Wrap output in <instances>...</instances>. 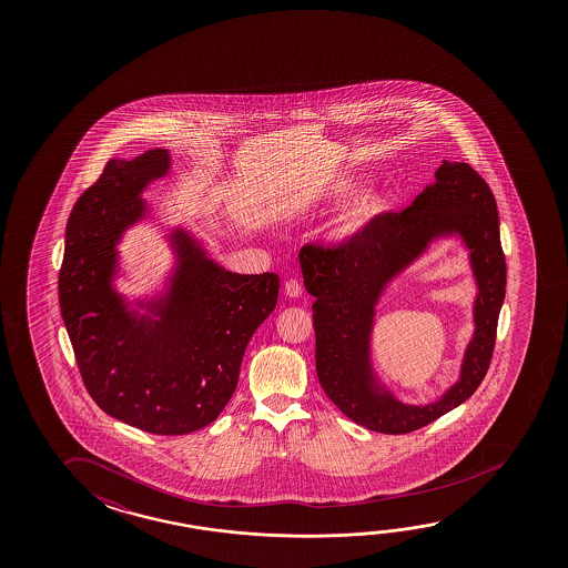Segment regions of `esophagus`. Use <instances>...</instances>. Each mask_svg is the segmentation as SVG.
<instances>
[{
    "instance_id": "34e87169",
    "label": "esophagus",
    "mask_w": 568,
    "mask_h": 568,
    "mask_svg": "<svg viewBox=\"0 0 568 568\" xmlns=\"http://www.w3.org/2000/svg\"><path fill=\"white\" fill-rule=\"evenodd\" d=\"M301 293H303V287H301V283L297 280H287L285 281V295L291 298L301 297Z\"/></svg>"
}]
</instances>
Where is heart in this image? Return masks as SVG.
<instances>
[{"label":"heart","mask_w":568,"mask_h":568,"mask_svg":"<svg viewBox=\"0 0 568 568\" xmlns=\"http://www.w3.org/2000/svg\"><path fill=\"white\" fill-rule=\"evenodd\" d=\"M361 187V180L354 174H346V176L336 178L335 182L328 187V200L331 202H344L346 197L356 194V190ZM381 204L378 195L363 194L354 200L353 205L348 207V212L343 215V220L336 225V237L338 240H346L356 232H361L368 217L376 212V207Z\"/></svg>","instance_id":"obj_1"}]
</instances>
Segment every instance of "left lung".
Masks as SVG:
<instances>
[{"instance_id": "8db88e82", "label": "left lung", "mask_w": 568, "mask_h": 568, "mask_svg": "<svg viewBox=\"0 0 568 568\" xmlns=\"http://www.w3.org/2000/svg\"><path fill=\"white\" fill-rule=\"evenodd\" d=\"M444 236H459L470 253L478 295L475 336L460 378L428 405H406L373 371V316L385 287ZM305 288L315 297L316 376L344 416L381 434H408L464 404L491 363L507 267L499 214L484 178L465 162H447L436 182L400 214L374 217L361 235L333 250L305 245L298 253Z\"/></svg>"}]
</instances>
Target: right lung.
Wrapping results in <instances>:
<instances>
[{"mask_svg": "<svg viewBox=\"0 0 568 568\" xmlns=\"http://www.w3.org/2000/svg\"><path fill=\"white\" fill-rule=\"evenodd\" d=\"M170 166L164 149L106 162L69 217L59 305L97 406L150 434L182 436L212 424L232 398L247 343L277 305L280 277L224 270L192 233L172 227L176 263L164 291L136 301L116 291L119 243L149 217L140 195Z\"/></svg>", "mask_w": 568, "mask_h": 568, "instance_id": "right-lung-1", "label": "right lung"}]
</instances>
